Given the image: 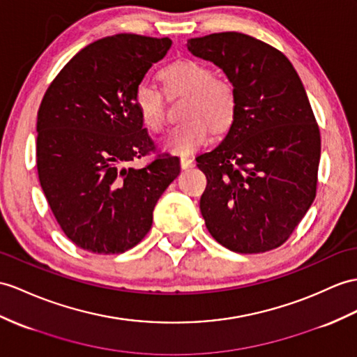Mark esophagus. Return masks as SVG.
Segmentation results:
<instances>
[{
    "label": "esophagus",
    "mask_w": 357,
    "mask_h": 357,
    "mask_svg": "<svg viewBox=\"0 0 357 357\" xmlns=\"http://www.w3.org/2000/svg\"><path fill=\"white\" fill-rule=\"evenodd\" d=\"M180 167L183 169H188V168H192L194 167V160L190 158H186V155H181L180 158Z\"/></svg>",
    "instance_id": "obj_1"
}]
</instances>
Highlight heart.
I'll use <instances>...</instances> for the list:
<instances>
[{
  "instance_id": "1",
  "label": "heart",
  "mask_w": 357,
  "mask_h": 357,
  "mask_svg": "<svg viewBox=\"0 0 357 357\" xmlns=\"http://www.w3.org/2000/svg\"><path fill=\"white\" fill-rule=\"evenodd\" d=\"M160 80L169 93L188 95L183 115L186 123L172 128L162 141V149L176 154H190L203 146L215 132L227 130L236 115L238 98L234 88L225 80L213 78L212 69L192 59L177 60L160 71ZM133 102L142 124L154 133L165 127L163 97L149 82L139 83Z\"/></svg>"
}]
</instances>
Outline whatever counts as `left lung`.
<instances>
[{
  "label": "left lung",
  "instance_id": "obj_1",
  "mask_svg": "<svg viewBox=\"0 0 357 357\" xmlns=\"http://www.w3.org/2000/svg\"><path fill=\"white\" fill-rule=\"evenodd\" d=\"M188 50L222 69L238 98L221 144L197 158L206 227L234 253L280 247L317 194L321 137L300 77L279 50L244 33L189 39Z\"/></svg>",
  "mask_w": 357,
  "mask_h": 357
}]
</instances>
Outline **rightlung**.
<instances>
[{"label":"right lung","mask_w":357,"mask_h":357,"mask_svg":"<svg viewBox=\"0 0 357 357\" xmlns=\"http://www.w3.org/2000/svg\"><path fill=\"white\" fill-rule=\"evenodd\" d=\"M172 40L121 33L69 60L38 112L36 165L47 202L77 247L98 255L133 248L150 231L160 195L180 174L177 155L159 154L133 92Z\"/></svg>","instance_id":"obj_1"}]
</instances>
